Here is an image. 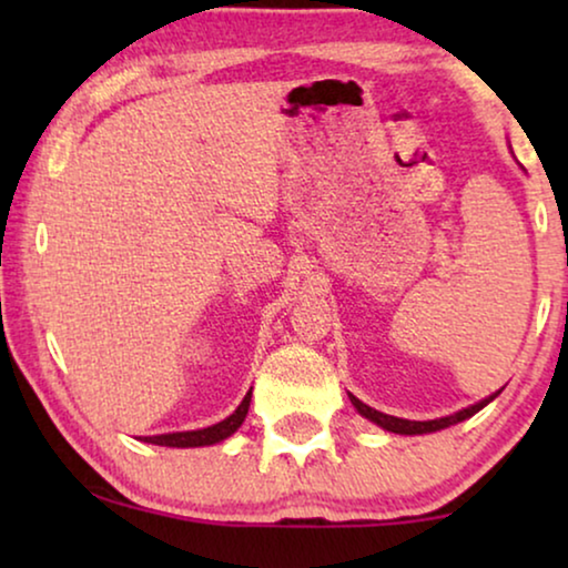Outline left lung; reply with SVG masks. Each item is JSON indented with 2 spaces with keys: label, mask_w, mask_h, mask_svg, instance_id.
Instances as JSON below:
<instances>
[{
  "label": "left lung",
  "mask_w": 568,
  "mask_h": 568,
  "mask_svg": "<svg viewBox=\"0 0 568 568\" xmlns=\"http://www.w3.org/2000/svg\"><path fill=\"white\" fill-rule=\"evenodd\" d=\"M499 393H501V390H496V393L488 395V398L478 400V403H473V406L463 408V410H457V414H449V416H442V418H432V422H410V418L387 416V414H383V410L369 408L367 403H362V400L356 398V395H352V393H348V400H352V406H354L356 410H359V414H362L364 418H369L372 424L383 426L385 432H393V434H406V437H414V434H432V432L447 429V426H455V424L465 422V418L476 416L478 410H480V408H486L488 403H491Z\"/></svg>",
  "instance_id": "left-lung-1"
}]
</instances>
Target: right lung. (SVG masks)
<instances>
[{
  "label": "right lung",
  "mask_w": 568,
  "mask_h": 568,
  "mask_svg": "<svg viewBox=\"0 0 568 568\" xmlns=\"http://www.w3.org/2000/svg\"><path fill=\"white\" fill-rule=\"evenodd\" d=\"M251 395L253 387L245 393V398L240 406L232 410V414L220 424L206 426V429H193V432H173V434H158V437H144L142 442H150V445L160 447H209L216 445V442L232 437L240 429V424L245 422L247 408H251Z\"/></svg>",
  "instance_id": "add662e5"
}]
</instances>
